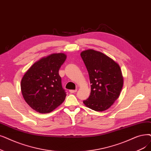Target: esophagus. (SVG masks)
Instances as JSON below:
<instances>
[{
	"mask_svg": "<svg viewBox=\"0 0 151 151\" xmlns=\"http://www.w3.org/2000/svg\"><path fill=\"white\" fill-rule=\"evenodd\" d=\"M69 91L70 93H76L77 91L76 90H70Z\"/></svg>",
	"mask_w": 151,
	"mask_h": 151,
	"instance_id": "obj_1",
	"label": "esophagus"
}]
</instances>
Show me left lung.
<instances>
[{"label": "left lung", "mask_w": 151, "mask_h": 151, "mask_svg": "<svg viewBox=\"0 0 151 151\" xmlns=\"http://www.w3.org/2000/svg\"><path fill=\"white\" fill-rule=\"evenodd\" d=\"M91 84V94L83 101L95 111L106 110L119 98L123 84L119 65L102 52L88 49L81 52Z\"/></svg>", "instance_id": "left-lung-1"}]
</instances>
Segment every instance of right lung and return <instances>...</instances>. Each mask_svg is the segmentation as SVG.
Listing matches in <instances>:
<instances>
[{"label":"right lung","mask_w":151,"mask_h":151,"mask_svg":"<svg viewBox=\"0 0 151 151\" xmlns=\"http://www.w3.org/2000/svg\"><path fill=\"white\" fill-rule=\"evenodd\" d=\"M64 53L52 54L36 62L26 72L21 81L23 97L37 112L48 114L65 101L66 93L62 88L58 74L66 60Z\"/></svg>","instance_id":"obj_1"}]
</instances>
